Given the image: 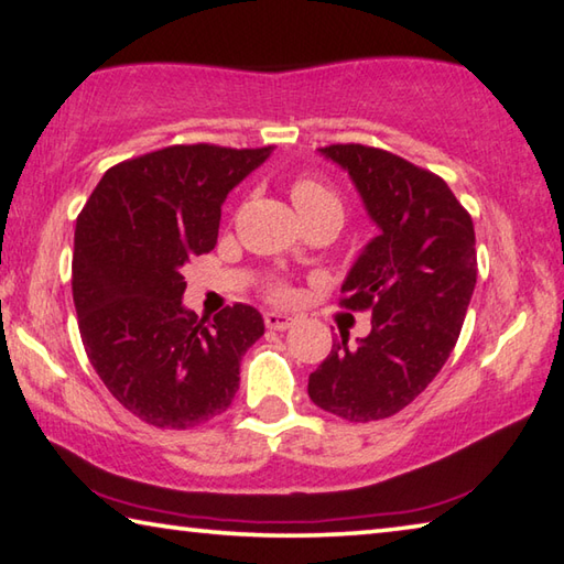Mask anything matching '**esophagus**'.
Instances as JSON below:
<instances>
[{"instance_id": "obj_1", "label": "esophagus", "mask_w": 564, "mask_h": 564, "mask_svg": "<svg viewBox=\"0 0 564 564\" xmlns=\"http://www.w3.org/2000/svg\"><path fill=\"white\" fill-rule=\"evenodd\" d=\"M264 324H267V329L284 332L292 327L294 319L290 317V314H282V312H264Z\"/></svg>"}]
</instances>
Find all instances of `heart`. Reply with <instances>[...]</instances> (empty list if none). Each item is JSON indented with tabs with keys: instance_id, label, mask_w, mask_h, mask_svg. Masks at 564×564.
I'll return each instance as SVG.
<instances>
[{
	"instance_id": "b5f03b06",
	"label": "heart",
	"mask_w": 564,
	"mask_h": 564,
	"mask_svg": "<svg viewBox=\"0 0 564 564\" xmlns=\"http://www.w3.org/2000/svg\"><path fill=\"white\" fill-rule=\"evenodd\" d=\"M290 197L294 207H297V213L302 215V220H310V217H317L324 213L341 215L339 195L334 193L327 183L317 181V177H297V181L290 185ZM274 294L282 297L284 290L276 288Z\"/></svg>"
}]
</instances>
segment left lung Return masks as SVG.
I'll return each mask as SVG.
<instances>
[{"instance_id": "8db88e82", "label": "left lung", "mask_w": 564, "mask_h": 564, "mask_svg": "<svg viewBox=\"0 0 564 564\" xmlns=\"http://www.w3.org/2000/svg\"><path fill=\"white\" fill-rule=\"evenodd\" d=\"M349 173L379 235L341 284V307L371 312V332L334 339L310 373V399L354 423L389 419L436 379L476 290V230L446 181L381 148H319Z\"/></svg>"}]
</instances>
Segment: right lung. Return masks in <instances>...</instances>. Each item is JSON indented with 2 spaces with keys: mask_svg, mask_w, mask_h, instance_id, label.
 Here are the masks:
<instances>
[{
  "mask_svg": "<svg viewBox=\"0 0 564 564\" xmlns=\"http://www.w3.org/2000/svg\"><path fill=\"white\" fill-rule=\"evenodd\" d=\"M272 145H167L108 167L76 220L72 290L78 332L113 399L155 429H193L230 406L240 361L264 334L235 304L197 319L183 267L217 242L227 193Z\"/></svg>",
  "mask_w": 564,
  "mask_h": 564,
  "instance_id": "right-lung-1",
  "label": "right lung"
}]
</instances>
